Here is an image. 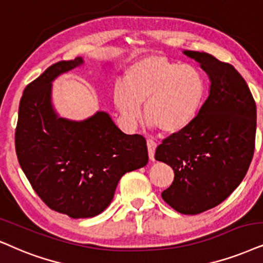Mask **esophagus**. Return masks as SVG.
I'll return each instance as SVG.
<instances>
[{
	"instance_id": "esophagus-1",
	"label": "esophagus",
	"mask_w": 263,
	"mask_h": 263,
	"mask_svg": "<svg viewBox=\"0 0 263 263\" xmlns=\"http://www.w3.org/2000/svg\"><path fill=\"white\" fill-rule=\"evenodd\" d=\"M147 147H148V154H149V159L153 161L154 160V154H155V148H156V143L152 139H148L147 141Z\"/></svg>"
}]
</instances>
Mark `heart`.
<instances>
[{"label": "heart", "instance_id": "1", "mask_svg": "<svg viewBox=\"0 0 263 263\" xmlns=\"http://www.w3.org/2000/svg\"><path fill=\"white\" fill-rule=\"evenodd\" d=\"M125 85L118 84L112 101L126 125L134 127L142 115L164 134H177L192 124L200 110L206 80L197 66L149 55L136 62L125 74Z\"/></svg>", "mask_w": 263, "mask_h": 263}]
</instances>
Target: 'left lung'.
I'll list each match as a JSON object with an SVG mask.
<instances>
[{
    "label": "left lung",
    "instance_id": "left-lung-1",
    "mask_svg": "<svg viewBox=\"0 0 263 263\" xmlns=\"http://www.w3.org/2000/svg\"><path fill=\"white\" fill-rule=\"evenodd\" d=\"M183 53L208 74L210 91L192 124L164 139L155 159L175 172L162 199L177 212L197 215L226 200L247 175L255 149L256 104L233 65L205 52Z\"/></svg>",
    "mask_w": 263,
    "mask_h": 263
}]
</instances>
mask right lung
<instances>
[{"label": "right lung", "instance_id": "add662e5", "mask_svg": "<svg viewBox=\"0 0 263 263\" xmlns=\"http://www.w3.org/2000/svg\"><path fill=\"white\" fill-rule=\"evenodd\" d=\"M81 65V57L58 62L26 86L15 129L16 156L30 184L48 208L71 218L101 214L122 176L148 164L145 138L124 134L107 111L81 121L55 111L52 82Z\"/></svg>", "mask_w": 263, "mask_h": 263}]
</instances>
